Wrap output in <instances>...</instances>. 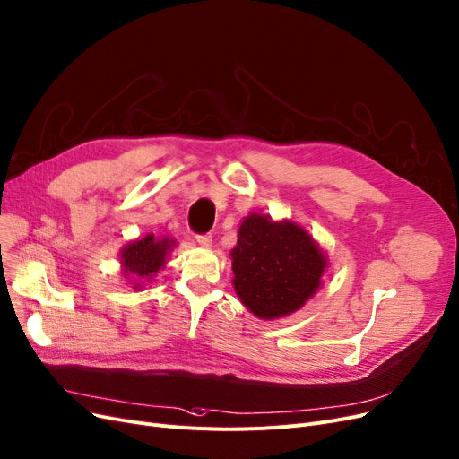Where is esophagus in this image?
Instances as JSON below:
<instances>
[{
    "instance_id": "1",
    "label": "esophagus",
    "mask_w": 459,
    "mask_h": 459,
    "mask_svg": "<svg viewBox=\"0 0 459 459\" xmlns=\"http://www.w3.org/2000/svg\"><path fill=\"white\" fill-rule=\"evenodd\" d=\"M212 240H213V236H212L210 232L198 234V236H196V242H198L202 247H210V246H212Z\"/></svg>"
}]
</instances>
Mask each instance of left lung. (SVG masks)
<instances>
[{
	"instance_id": "1",
	"label": "left lung",
	"mask_w": 459,
	"mask_h": 459,
	"mask_svg": "<svg viewBox=\"0 0 459 459\" xmlns=\"http://www.w3.org/2000/svg\"><path fill=\"white\" fill-rule=\"evenodd\" d=\"M230 255L236 293L264 320L301 308L326 269V259L307 230L263 215L244 219Z\"/></svg>"
}]
</instances>
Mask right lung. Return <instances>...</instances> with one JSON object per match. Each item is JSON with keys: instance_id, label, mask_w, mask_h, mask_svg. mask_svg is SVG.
<instances>
[{"instance_id": "add662e5", "label": "right lung", "mask_w": 459, "mask_h": 459, "mask_svg": "<svg viewBox=\"0 0 459 459\" xmlns=\"http://www.w3.org/2000/svg\"><path fill=\"white\" fill-rule=\"evenodd\" d=\"M171 246L173 240H158L152 234H149L143 240L127 244L122 251L124 273L133 280L152 278L154 273L164 267L166 255Z\"/></svg>"}]
</instances>
